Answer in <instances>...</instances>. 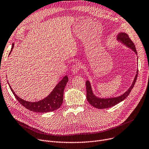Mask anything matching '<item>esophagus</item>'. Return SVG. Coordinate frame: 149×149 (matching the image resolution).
Wrapping results in <instances>:
<instances>
[{"label": "esophagus", "mask_w": 149, "mask_h": 149, "mask_svg": "<svg viewBox=\"0 0 149 149\" xmlns=\"http://www.w3.org/2000/svg\"><path fill=\"white\" fill-rule=\"evenodd\" d=\"M80 66L77 65H75L71 68V72L73 74H75L78 72V71H80Z\"/></svg>", "instance_id": "34e87169"}]
</instances>
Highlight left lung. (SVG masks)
Returning <instances> with one entry per match:
<instances>
[{"label":"left lung","mask_w":149,"mask_h":149,"mask_svg":"<svg viewBox=\"0 0 149 149\" xmlns=\"http://www.w3.org/2000/svg\"><path fill=\"white\" fill-rule=\"evenodd\" d=\"M117 40L121 41L122 43H123L125 45H126L127 47H130L131 48L132 50L137 54L136 49L135 48V46L134 44V42L132 41L130 38L129 37L128 35L125 33H120L117 35ZM138 70L136 71V74L135 75V77L134 78V80L130 87V88L122 95L118 96L117 97H113V98H108V99H101L98 98L96 96H95L92 91V87L91 86V83L88 80L86 81V96H87V100L89 102L91 105H92L93 107L97 108V109H105L110 108L111 107L114 106L115 105L117 104L118 103L120 102L121 101H123L125 99L130 95L132 89L133 88L135 83L136 82L137 76H138Z\"/></svg>","instance_id":"8db88e82"}]
</instances>
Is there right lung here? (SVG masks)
I'll return each instance as SVG.
<instances>
[{"mask_svg":"<svg viewBox=\"0 0 149 149\" xmlns=\"http://www.w3.org/2000/svg\"><path fill=\"white\" fill-rule=\"evenodd\" d=\"M13 48L14 44H13L11 52L13 50ZM11 52L9 53V54L11 53ZM68 81V77L65 76L62 80L57 84V85H56V86L54 88V90L50 94L45 98L43 99L42 100L36 102H28L22 100V99L19 97L17 95L15 94L11 86H9V87L11 88L14 96L17 99V100L26 108L33 112L47 113L53 111L61 107L63 103L64 88Z\"/></svg>","mask_w":149,"mask_h":149,"instance_id":"add662e5","label":"right lung"}]
</instances>
